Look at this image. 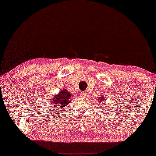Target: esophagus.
Listing matches in <instances>:
<instances>
[{
	"instance_id": "obj_1",
	"label": "esophagus",
	"mask_w": 156,
	"mask_h": 156,
	"mask_svg": "<svg viewBox=\"0 0 156 156\" xmlns=\"http://www.w3.org/2000/svg\"><path fill=\"white\" fill-rule=\"evenodd\" d=\"M86 94H87V93H86V92H81L80 95L81 98H86Z\"/></svg>"
}]
</instances>
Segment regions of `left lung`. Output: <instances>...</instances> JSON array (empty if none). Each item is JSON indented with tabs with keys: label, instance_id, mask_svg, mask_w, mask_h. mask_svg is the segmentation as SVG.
<instances>
[{
	"label": "left lung",
	"instance_id": "1",
	"mask_svg": "<svg viewBox=\"0 0 156 156\" xmlns=\"http://www.w3.org/2000/svg\"><path fill=\"white\" fill-rule=\"evenodd\" d=\"M104 100H105V98H104V97L103 96V95H101V97H99V98H98L99 103H103V102H105V101H104ZM104 108V106L103 107V108Z\"/></svg>",
	"mask_w": 156,
	"mask_h": 156
}]
</instances>
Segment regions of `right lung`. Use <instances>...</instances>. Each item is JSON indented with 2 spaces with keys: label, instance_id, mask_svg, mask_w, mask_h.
Listing matches in <instances>:
<instances>
[{
  "label": "right lung",
  "instance_id": "1",
  "mask_svg": "<svg viewBox=\"0 0 156 156\" xmlns=\"http://www.w3.org/2000/svg\"><path fill=\"white\" fill-rule=\"evenodd\" d=\"M70 98L71 94L67 90V89H63L60 91L58 95H55L54 98H52L50 109L57 111V112H61L60 108H63V107L70 103Z\"/></svg>",
  "mask_w": 156,
  "mask_h": 156
}]
</instances>
